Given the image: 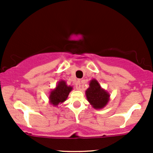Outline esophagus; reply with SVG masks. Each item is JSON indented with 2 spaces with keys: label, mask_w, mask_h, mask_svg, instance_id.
Instances as JSON below:
<instances>
[{
  "label": "esophagus",
  "mask_w": 153,
  "mask_h": 153,
  "mask_svg": "<svg viewBox=\"0 0 153 153\" xmlns=\"http://www.w3.org/2000/svg\"><path fill=\"white\" fill-rule=\"evenodd\" d=\"M81 81H78L76 82V84H75V88H76V89H78V90H80V89H81Z\"/></svg>",
  "instance_id": "1"
}]
</instances>
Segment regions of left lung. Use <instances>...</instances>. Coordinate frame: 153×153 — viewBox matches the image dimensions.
I'll list each match as a JSON object with an SVG mask.
<instances>
[{
    "instance_id": "8db88e82",
    "label": "left lung",
    "mask_w": 153,
    "mask_h": 153,
    "mask_svg": "<svg viewBox=\"0 0 153 153\" xmlns=\"http://www.w3.org/2000/svg\"><path fill=\"white\" fill-rule=\"evenodd\" d=\"M86 96L92 107L98 109L104 108L109 100V92L102 89L95 79L90 81L89 87L86 90Z\"/></svg>"
}]
</instances>
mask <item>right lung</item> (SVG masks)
Here are the masks:
<instances>
[{"mask_svg": "<svg viewBox=\"0 0 153 153\" xmlns=\"http://www.w3.org/2000/svg\"><path fill=\"white\" fill-rule=\"evenodd\" d=\"M72 87L67 86L65 81H58L56 87L52 90L49 94V99L52 105L57 106L59 104L64 102L67 99L69 92L72 91Z\"/></svg>", "mask_w": 153, "mask_h": 153, "instance_id": "obj_1", "label": "right lung"}]
</instances>
